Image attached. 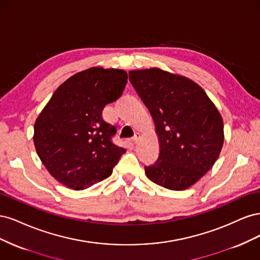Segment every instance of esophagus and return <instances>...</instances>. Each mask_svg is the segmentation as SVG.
I'll return each instance as SVG.
<instances>
[{"mask_svg": "<svg viewBox=\"0 0 260 260\" xmlns=\"http://www.w3.org/2000/svg\"><path fill=\"white\" fill-rule=\"evenodd\" d=\"M139 140H140V135H139V133H137V135H135V137L132 138V142L133 143H138Z\"/></svg>", "mask_w": 260, "mask_h": 260, "instance_id": "1", "label": "esophagus"}]
</instances>
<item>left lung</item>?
<instances>
[{
    "mask_svg": "<svg viewBox=\"0 0 260 260\" xmlns=\"http://www.w3.org/2000/svg\"><path fill=\"white\" fill-rule=\"evenodd\" d=\"M130 82L151 113L160 151L145 166L154 183L169 190L190 187L214 166L223 145V121L201 86L159 68L129 72Z\"/></svg>",
    "mask_w": 260,
    "mask_h": 260,
    "instance_id": "left-lung-1",
    "label": "left lung"
}]
</instances>
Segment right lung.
<instances>
[{
	"label": "right lung",
	"mask_w": 260,
	"mask_h": 260,
	"mask_svg": "<svg viewBox=\"0 0 260 260\" xmlns=\"http://www.w3.org/2000/svg\"><path fill=\"white\" fill-rule=\"evenodd\" d=\"M128 75L92 67L61 83L35 123L36 151L50 175L73 190H84L112 175L123 147L113 143L116 127L102 112L121 96Z\"/></svg>",
	"instance_id": "1"
}]
</instances>
